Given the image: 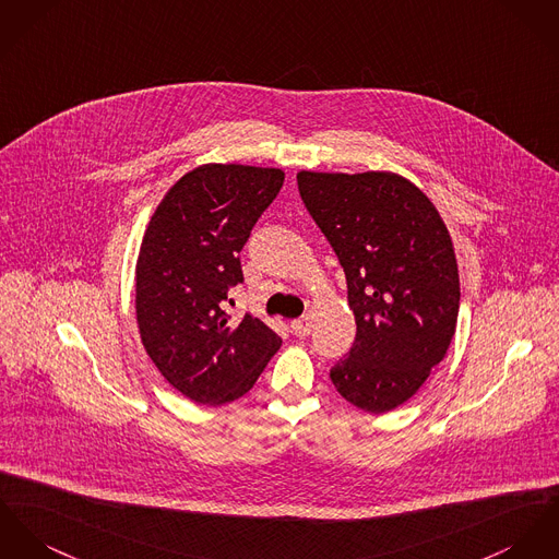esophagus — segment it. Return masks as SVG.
Instances as JSON below:
<instances>
[{"instance_id":"obj_1","label":"esophagus","mask_w":559,"mask_h":559,"mask_svg":"<svg viewBox=\"0 0 559 559\" xmlns=\"http://www.w3.org/2000/svg\"><path fill=\"white\" fill-rule=\"evenodd\" d=\"M292 332L298 336V338H306L310 334V317H301L292 321Z\"/></svg>"}]
</instances>
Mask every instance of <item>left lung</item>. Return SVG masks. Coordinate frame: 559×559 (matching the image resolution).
<instances>
[{"mask_svg": "<svg viewBox=\"0 0 559 559\" xmlns=\"http://www.w3.org/2000/svg\"><path fill=\"white\" fill-rule=\"evenodd\" d=\"M301 200L346 276L355 343L332 370L336 391L389 413L428 381L455 336L460 274L430 198L395 173H298Z\"/></svg>", "mask_w": 559, "mask_h": 559, "instance_id": "left-lung-1", "label": "left lung"}]
</instances>
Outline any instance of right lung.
I'll return each instance as SVG.
<instances>
[{
    "label": "right lung",
    "mask_w": 559,
    "mask_h": 559,
    "mask_svg": "<svg viewBox=\"0 0 559 559\" xmlns=\"http://www.w3.org/2000/svg\"><path fill=\"white\" fill-rule=\"evenodd\" d=\"M285 173L204 164L180 176L151 216L135 261L140 338L185 397L221 406L255 385L281 348L258 317L229 321V287L242 283L240 251Z\"/></svg>",
    "instance_id": "1"
}]
</instances>
